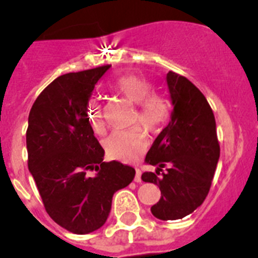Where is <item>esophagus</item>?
Returning a JSON list of instances; mask_svg holds the SVG:
<instances>
[{"label":"esophagus","mask_w":258,"mask_h":258,"mask_svg":"<svg viewBox=\"0 0 258 258\" xmlns=\"http://www.w3.org/2000/svg\"><path fill=\"white\" fill-rule=\"evenodd\" d=\"M135 182H141V170L140 169H136V175H135Z\"/></svg>","instance_id":"obj_1"}]
</instances>
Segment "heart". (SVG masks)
<instances>
[{"label":"heart","instance_id":"obj_1","mask_svg":"<svg viewBox=\"0 0 258 258\" xmlns=\"http://www.w3.org/2000/svg\"><path fill=\"white\" fill-rule=\"evenodd\" d=\"M112 89L134 104H137L135 119L148 131L159 132L169 121L172 103L167 96L154 91V85L137 75H124L112 84ZM88 118L91 128L96 134L104 131L102 104L93 98L88 103ZM148 148V136L144 128L114 131L105 140V150L112 158L131 162Z\"/></svg>","mask_w":258,"mask_h":258}]
</instances>
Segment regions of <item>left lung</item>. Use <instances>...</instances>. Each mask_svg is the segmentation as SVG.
I'll use <instances>...</instances> for the list:
<instances>
[{"label": "left lung", "mask_w": 258, "mask_h": 258, "mask_svg": "<svg viewBox=\"0 0 258 258\" xmlns=\"http://www.w3.org/2000/svg\"><path fill=\"white\" fill-rule=\"evenodd\" d=\"M167 85L173 105L170 121L146 154L145 162L156 167L155 173L145 172L141 179L156 184L162 192L151 214L160 220H177L205 201L220 146L215 117L204 94L172 71L167 74Z\"/></svg>", "instance_id": "8db88e82"}]
</instances>
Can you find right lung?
Wrapping results in <instances>:
<instances>
[{
    "mask_svg": "<svg viewBox=\"0 0 258 258\" xmlns=\"http://www.w3.org/2000/svg\"><path fill=\"white\" fill-rule=\"evenodd\" d=\"M109 67L62 75L40 93L29 113V172L48 215L75 234L103 227L114 192L135 177L132 167L103 162L104 149L89 123L88 103Z\"/></svg>",
    "mask_w": 258,
    "mask_h": 258,
    "instance_id": "obj_1",
    "label": "right lung"
}]
</instances>
